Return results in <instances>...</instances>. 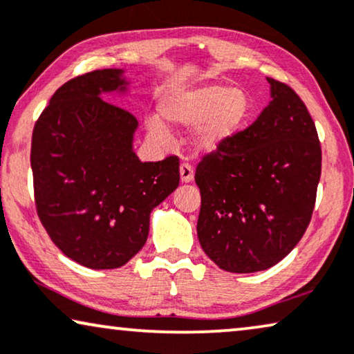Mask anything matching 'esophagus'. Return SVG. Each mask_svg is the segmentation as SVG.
I'll return each instance as SVG.
<instances>
[{
  "mask_svg": "<svg viewBox=\"0 0 354 354\" xmlns=\"http://www.w3.org/2000/svg\"><path fill=\"white\" fill-rule=\"evenodd\" d=\"M179 176H181L183 183H191L194 179V168L189 162H183L179 165Z\"/></svg>",
  "mask_w": 354,
  "mask_h": 354,
  "instance_id": "esophagus-1",
  "label": "esophagus"
}]
</instances>
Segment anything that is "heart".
<instances>
[{
  "label": "heart",
  "instance_id": "heart-1",
  "mask_svg": "<svg viewBox=\"0 0 354 354\" xmlns=\"http://www.w3.org/2000/svg\"><path fill=\"white\" fill-rule=\"evenodd\" d=\"M162 117L176 127H194L192 144L198 152L221 151L241 131L250 113V101L242 89L226 84H202L168 93L160 102ZM147 134L158 144L167 142L168 129L157 118H149Z\"/></svg>",
  "mask_w": 354,
  "mask_h": 354
}]
</instances>
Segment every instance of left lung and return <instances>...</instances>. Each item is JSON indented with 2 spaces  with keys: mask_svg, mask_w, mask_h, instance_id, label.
I'll return each mask as SVG.
<instances>
[{
  "mask_svg": "<svg viewBox=\"0 0 354 354\" xmlns=\"http://www.w3.org/2000/svg\"><path fill=\"white\" fill-rule=\"evenodd\" d=\"M271 101L250 127L196 170L198 242L229 272L274 266L300 242L315 210L321 142L298 94L268 78Z\"/></svg>",
  "mask_w": 354,
  "mask_h": 354,
  "instance_id": "obj_1",
  "label": "left lung"
}]
</instances>
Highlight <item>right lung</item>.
<instances>
[{
	"label": "right lung",
	"mask_w": 354,
	"mask_h": 354,
	"mask_svg": "<svg viewBox=\"0 0 354 354\" xmlns=\"http://www.w3.org/2000/svg\"><path fill=\"white\" fill-rule=\"evenodd\" d=\"M127 84L120 68L68 80L33 128L39 221L64 255L91 270L127 265L147 241L151 212L179 184V158L139 160L136 117L101 99Z\"/></svg>",
	"instance_id": "add662e5"
}]
</instances>
